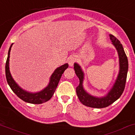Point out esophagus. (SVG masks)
<instances>
[{
    "mask_svg": "<svg viewBox=\"0 0 135 135\" xmlns=\"http://www.w3.org/2000/svg\"><path fill=\"white\" fill-rule=\"evenodd\" d=\"M75 62V58L74 56H70L69 59H68V63H69V65L70 66H73L74 63Z\"/></svg>",
    "mask_w": 135,
    "mask_h": 135,
    "instance_id": "34e87169",
    "label": "esophagus"
}]
</instances>
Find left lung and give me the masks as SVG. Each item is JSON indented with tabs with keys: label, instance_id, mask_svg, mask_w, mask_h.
I'll return each mask as SVG.
<instances>
[{
	"label": "left lung",
	"instance_id": "left-lung-1",
	"mask_svg": "<svg viewBox=\"0 0 135 135\" xmlns=\"http://www.w3.org/2000/svg\"><path fill=\"white\" fill-rule=\"evenodd\" d=\"M110 40L117 50L120 62V71L115 84L106 97L102 98L93 97L86 92L83 87L84 74L81 67L77 63L74 64V70L77 76L79 79V84L76 88V93L80 102L84 106L95 108H106L113 103L121 96L125 88L128 70V60L124 51L122 45L113 35H109Z\"/></svg>",
	"mask_w": 135,
	"mask_h": 135
}]
</instances>
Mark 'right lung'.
Segmentation results:
<instances>
[{
  "label": "right lung",
  "mask_w": 135,
  "mask_h": 135,
  "mask_svg": "<svg viewBox=\"0 0 135 135\" xmlns=\"http://www.w3.org/2000/svg\"><path fill=\"white\" fill-rule=\"evenodd\" d=\"M12 45L13 44L9 47L7 58L6 62V77L7 83H8L11 89L19 98L21 99L22 100L26 102V103L38 104H41L48 101L52 97L53 94H54V91L57 88V84L59 83L61 77L64 71L69 67V65L66 63V64L62 65V66L57 68V69H56V70L52 75L49 84L45 89L41 90L40 92L36 93V94L27 92V91L22 90L17 85V84L15 82V81L11 77V74H10L9 68V61L10 51H11Z\"/></svg>",
  "instance_id": "add662e5"
}]
</instances>
